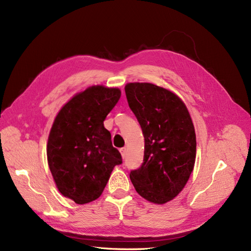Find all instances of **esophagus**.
<instances>
[{
  "label": "esophagus",
  "instance_id": "obj_1",
  "mask_svg": "<svg viewBox=\"0 0 251 251\" xmlns=\"http://www.w3.org/2000/svg\"><path fill=\"white\" fill-rule=\"evenodd\" d=\"M120 152H121V154H122L123 158H125V156H126V148H125V147L121 148V149H120Z\"/></svg>",
  "mask_w": 251,
  "mask_h": 251
}]
</instances>
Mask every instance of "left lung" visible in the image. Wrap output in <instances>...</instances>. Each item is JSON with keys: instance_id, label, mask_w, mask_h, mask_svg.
Instances as JSON below:
<instances>
[{"instance_id": "left-lung-1", "label": "left lung", "mask_w": 251, "mask_h": 251, "mask_svg": "<svg viewBox=\"0 0 251 251\" xmlns=\"http://www.w3.org/2000/svg\"><path fill=\"white\" fill-rule=\"evenodd\" d=\"M128 105L145 139L142 166L130 171L140 195L163 204L188 182L196 157V135L184 103L172 92L151 83H128Z\"/></svg>"}]
</instances>
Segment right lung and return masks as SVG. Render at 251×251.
Listing matches in <instances>:
<instances>
[{"mask_svg":"<svg viewBox=\"0 0 251 251\" xmlns=\"http://www.w3.org/2000/svg\"><path fill=\"white\" fill-rule=\"evenodd\" d=\"M121 97L102 85L77 94L56 116L48 140L50 171L63 196L84 204L99 198L122 156L104 120Z\"/></svg>","mask_w":251,"mask_h":251,"instance_id":"add662e5","label":"right lung"}]
</instances>
